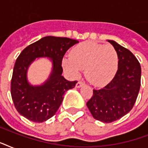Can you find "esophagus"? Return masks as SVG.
<instances>
[{
  "label": "esophagus",
  "mask_w": 148,
  "mask_h": 148,
  "mask_svg": "<svg viewBox=\"0 0 148 148\" xmlns=\"http://www.w3.org/2000/svg\"><path fill=\"white\" fill-rule=\"evenodd\" d=\"M83 84H84V83L82 82V81H78V82H77V84H76V88H81V86L83 85Z\"/></svg>",
  "instance_id": "34e87169"
}]
</instances>
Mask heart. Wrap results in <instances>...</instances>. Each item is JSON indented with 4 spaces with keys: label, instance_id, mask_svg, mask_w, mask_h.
<instances>
[{
    "label": "heart",
    "instance_id": "1",
    "mask_svg": "<svg viewBox=\"0 0 148 148\" xmlns=\"http://www.w3.org/2000/svg\"><path fill=\"white\" fill-rule=\"evenodd\" d=\"M63 67L72 77L85 69L88 80L95 85H103L114 76L118 67V54L110 45L81 43L73 48L71 57L63 59Z\"/></svg>",
    "mask_w": 148,
    "mask_h": 148
}]
</instances>
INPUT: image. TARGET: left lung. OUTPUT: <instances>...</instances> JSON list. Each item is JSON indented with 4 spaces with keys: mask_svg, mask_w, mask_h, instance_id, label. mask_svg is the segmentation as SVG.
Returning <instances> with one entry per match:
<instances>
[{
    "mask_svg": "<svg viewBox=\"0 0 148 148\" xmlns=\"http://www.w3.org/2000/svg\"><path fill=\"white\" fill-rule=\"evenodd\" d=\"M118 54V69L105 87L94 89L87 106L97 121L110 123L121 118L133 108L140 87L141 68L136 57L128 49L108 40Z\"/></svg>",
    "mask_w": 148,
    "mask_h": 148,
    "instance_id": "obj_1",
    "label": "left lung"
}]
</instances>
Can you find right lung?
Masks as SVG:
<instances>
[{
	"label": "right lung",
	"instance_id": "obj_1",
	"mask_svg": "<svg viewBox=\"0 0 148 148\" xmlns=\"http://www.w3.org/2000/svg\"><path fill=\"white\" fill-rule=\"evenodd\" d=\"M78 40L47 36L24 48L16 60L10 83V94L20 114L34 122H44L55 114L64 93L77 81H69L61 75L62 60L70 47ZM47 56L53 62V71L43 86H31L26 80L29 65L36 57Z\"/></svg>",
	"mask_w": 148,
	"mask_h": 148
}]
</instances>
